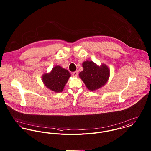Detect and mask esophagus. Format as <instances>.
Masks as SVG:
<instances>
[{
  "label": "esophagus",
  "mask_w": 151,
  "mask_h": 151,
  "mask_svg": "<svg viewBox=\"0 0 151 151\" xmlns=\"http://www.w3.org/2000/svg\"><path fill=\"white\" fill-rule=\"evenodd\" d=\"M78 75V71H75V72H73L72 73V76H73V77H77Z\"/></svg>",
  "instance_id": "obj_1"
}]
</instances>
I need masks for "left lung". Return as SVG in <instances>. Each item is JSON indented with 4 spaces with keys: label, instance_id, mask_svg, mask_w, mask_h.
I'll return each mask as SVG.
<instances>
[{
    "label": "left lung",
    "instance_id": "obj_1",
    "mask_svg": "<svg viewBox=\"0 0 151 151\" xmlns=\"http://www.w3.org/2000/svg\"><path fill=\"white\" fill-rule=\"evenodd\" d=\"M83 71L79 73L81 79L83 81L87 88L94 91L103 86L109 76V70L105 64L100 67L91 61L83 63Z\"/></svg>",
    "mask_w": 151,
    "mask_h": 151
}]
</instances>
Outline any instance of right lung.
Instances as JSON below:
<instances>
[{
  "instance_id": "right-lung-1",
  "label": "right lung",
  "mask_w": 151,
  "mask_h": 151,
  "mask_svg": "<svg viewBox=\"0 0 151 151\" xmlns=\"http://www.w3.org/2000/svg\"><path fill=\"white\" fill-rule=\"evenodd\" d=\"M71 76L70 73L60 66H55L49 73L43 76L42 80L45 86L56 92H62Z\"/></svg>"
}]
</instances>
